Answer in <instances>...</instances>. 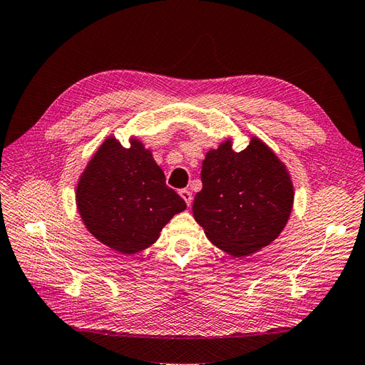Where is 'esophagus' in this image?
I'll return each mask as SVG.
<instances>
[{"label":"esophagus","instance_id":"1","mask_svg":"<svg viewBox=\"0 0 365 365\" xmlns=\"http://www.w3.org/2000/svg\"><path fill=\"white\" fill-rule=\"evenodd\" d=\"M180 195H181V198L185 201V204L190 207V204H192V193H190L189 190H185V189H184V190H181V192H180Z\"/></svg>","mask_w":365,"mask_h":365}]
</instances>
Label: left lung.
I'll use <instances>...</instances> for the list:
<instances>
[{
	"instance_id": "left-lung-1",
	"label": "left lung",
	"mask_w": 365,
	"mask_h": 365,
	"mask_svg": "<svg viewBox=\"0 0 365 365\" xmlns=\"http://www.w3.org/2000/svg\"><path fill=\"white\" fill-rule=\"evenodd\" d=\"M202 189L195 195L193 216L216 247L247 256L274 241L293 205V185L285 165L258 138L233 152L222 143L205 155Z\"/></svg>"
}]
</instances>
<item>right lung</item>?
I'll return each instance as SVG.
<instances>
[{
    "label": "right lung",
    "mask_w": 365,
    "mask_h": 365,
    "mask_svg": "<svg viewBox=\"0 0 365 365\" xmlns=\"http://www.w3.org/2000/svg\"><path fill=\"white\" fill-rule=\"evenodd\" d=\"M76 205L87 230L124 255L149 247L173 215L185 209L150 150L138 140L125 149L112 136L83 172Z\"/></svg>",
    "instance_id": "obj_1"
}]
</instances>
